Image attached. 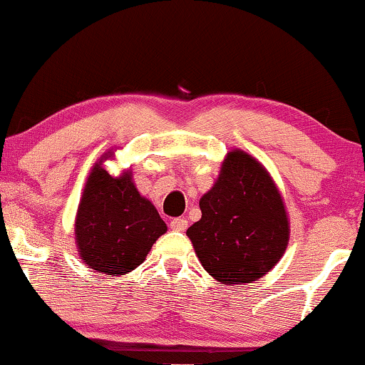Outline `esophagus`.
I'll use <instances>...</instances> for the list:
<instances>
[{
	"mask_svg": "<svg viewBox=\"0 0 365 365\" xmlns=\"http://www.w3.org/2000/svg\"><path fill=\"white\" fill-rule=\"evenodd\" d=\"M174 231H184L187 227V219L186 217H174L171 222H169Z\"/></svg>",
	"mask_w": 365,
	"mask_h": 365,
	"instance_id": "34e87169",
	"label": "esophagus"
}]
</instances>
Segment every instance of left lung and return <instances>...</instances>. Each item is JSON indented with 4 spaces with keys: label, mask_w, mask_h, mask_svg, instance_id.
<instances>
[{
    "label": "left lung",
    "mask_w": 365,
    "mask_h": 365,
    "mask_svg": "<svg viewBox=\"0 0 365 365\" xmlns=\"http://www.w3.org/2000/svg\"><path fill=\"white\" fill-rule=\"evenodd\" d=\"M199 207L202 216L187 236L202 267L219 282L256 281L286 251L289 222L281 194L249 154H227L217 182Z\"/></svg>",
    "instance_id": "8db88e82"
}]
</instances>
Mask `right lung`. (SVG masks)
I'll return each mask as SVG.
<instances>
[{"instance_id": "right-lung-1", "label": "right lung", "mask_w": 365, "mask_h": 365, "mask_svg": "<svg viewBox=\"0 0 365 365\" xmlns=\"http://www.w3.org/2000/svg\"><path fill=\"white\" fill-rule=\"evenodd\" d=\"M166 229L129 174L113 178L101 164L94 166L76 217V242L84 264L109 276L131 272Z\"/></svg>"}]
</instances>
